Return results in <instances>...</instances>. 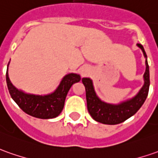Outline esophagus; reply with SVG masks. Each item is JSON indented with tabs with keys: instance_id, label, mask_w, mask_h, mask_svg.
<instances>
[{
	"instance_id": "1",
	"label": "esophagus",
	"mask_w": 158,
	"mask_h": 158,
	"mask_svg": "<svg viewBox=\"0 0 158 158\" xmlns=\"http://www.w3.org/2000/svg\"><path fill=\"white\" fill-rule=\"evenodd\" d=\"M85 73H86L85 71H84V70L81 71V74L83 75V76H84V75H85Z\"/></svg>"
}]
</instances>
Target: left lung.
<instances>
[{
    "label": "left lung",
    "instance_id": "8db88e82",
    "mask_svg": "<svg viewBox=\"0 0 158 158\" xmlns=\"http://www.w3.org/2000/svg\"><path fill=\"white\" fill-rule=\"evenodd\" d=\"M142 50L145 58V73L143 74V85L134 97L119 104H110L101 100L93 86V80L90 78H83L82 82L85 87L87 109L90 115L97 122L104 124H118L124 122L138 111L148 96L150 87V71L147 61L146 52L141 44L137 45Z\"/></svg>",
    "mask_w": 158,
    "mask_h": 158
}]
</instances>
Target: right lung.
<instances>
[{"label":"right lung","instance_id":"obj_1","mask_svg":"<svg viewBox=\"0 0 158 158\" xmlns=\"http://www.w3.org/2000/svg\"><path fill=\"white\" fill-rule=\"evenodd\" d=\"M7 64L6 80L7 88L14 101L27 114L41 119L54 118L61 113L64 108L66 95L74 83L80 81V75L71 73L65 75L58 87L51 93L45 95H37L27 93L16 88L8 77Z\"/></svg>","mask_w":158,"mask_h":158}]
</instances>
